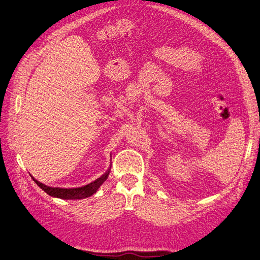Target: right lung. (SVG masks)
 Instances as JSON below:
<instances>
[{"mask_svg": "<svg viewBox=\"0 0 260 260\" xmlns=\"http://www.w3.org/2000/svg\"><path fill=\"white\" fill-rule=\"evenodd\" d=\"M109 171H111V167H109V169L105 172L103 176L98 178L95 181H93V182L86 184L84 186L75 187V188L52 187V186H48L41 182H39V181H37L34 177H32V179L46 194L53 196V198H58L61 200H81V199L89 198V196L93 195L99 190V187L103 184L104 181H106V179L108 178Z\"/></svg>", "mask_w": 260, "mask_h": 260, "instance_id": "1", "label": "right lung"}]
</instances>
